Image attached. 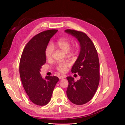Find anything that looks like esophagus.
<instances>
[{
  "label": "esophagus",
  "instance_id": "34e87169",
  "mask_svg": "<svg viewBox=\"0 0 125 125\" xmlns=\"http://www.w3.org/2000/svg\"><path fill=\"white\" fill-rule=\"evenodd\" d=\"M65 78H66L65 75H60V76L59 77V79H64Z\"/></svg>",
  "mask_w": 125,
  "mask_h": 125
}]
</instances>
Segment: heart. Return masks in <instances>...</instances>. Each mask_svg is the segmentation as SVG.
<instances>
[{
	"label": "heart",
	"instance_id": "1",
	"mask_svg": "<svg viewBox=\"0 0 125 125\" xmlns=\"http://www.w3.org/2000/svg\"><path fill=\"white\" fill-rule=\"evenodd\" d=\"M56 46L60 49L63 52H68L70 54H74L76 52L78 45L77 44L74 45L73 46L70 47L71 43L70 41L67 39H60L56 42L55 43ZM52 52H53V49L51 45H48L47 46L46 50H45V56L47 59H50L52 57ZM70 63L68 61H66L63 62L59 63L56 67V69L60 73H63L66 71L67 69L70 67Z\"/></svg>",
	"mask_w": 125,
	"mask_h": 125
}]
</instances>
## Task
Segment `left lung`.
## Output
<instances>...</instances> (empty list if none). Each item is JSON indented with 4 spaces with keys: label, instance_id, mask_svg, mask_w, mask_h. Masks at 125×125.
Listing matches in <instances>:
<instances>
[{
    "label": "left lung",
    "instance_id": "8db88e82",
    "mask_svg": "<svg viewBox=\"0 0 125 125\" xmlns=\"http://www.w3.org/2000/svg\"><path fill=\"white\" fill-rule=\"evenodd\" d=\"M65 32L76 37L81 47L80 54L71 68L72 73H78L80 79L75 81L72 77H67L69 82L67 95L73 103L83 105L92 99L99 84V56L92 41L85 33L70 29Z\"/></svg>",
    "mask_w": 125,
    "mask_h": 125
}]
</instances>
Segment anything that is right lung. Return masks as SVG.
Wrapping results in <instances>:
<instances>
[{"label":"right lung","instance_id":"add662e5","mask_svg":"<svg viewBox=\"0 0 125 125\" xmlns=\"http://www.w3.org/2000/svg\"><path fill=\"white\" fill-rule=\"evenodd\" d=\"M57 30L42 32L29 41L20 58L19 73L23 88L34 104L44 106L50 102L55 86L59 81L56 76L43 79L40 72L46 62L45 50L51 37Z\"/></svg>","mask_w":125,"mask_h":125}]
</instances>
